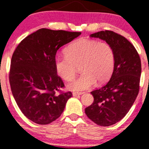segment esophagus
<instances>
[{
    "label": "esophagus",
    "instance_id": "1",
    "mask_svg": "<svg viewBox=\"0 0 149 149\" xmlns=\"http://www.w3.org/2000/svg\"><path fill=\"white\" fill-rule=\"evenodd\" d=\"M83 94V93L81 92V93H76V92H73V96H77V95H81Z\"/></svg>",
    "mask_w": 149,
    "mask_h": 149
}]
</instances>
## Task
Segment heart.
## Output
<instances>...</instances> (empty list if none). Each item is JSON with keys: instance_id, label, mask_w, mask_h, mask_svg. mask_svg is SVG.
Listing matches in <instances>:
<instances>
[{"instance_id": "obj_1", "label": "heart", "mask_w": 149, "mask_h": 149, "mask_svg": "<svg viewBox=\"0 0 149 149\" xmlns=\"http://www.w3.org/2000/svg\"><path fill=\"white\" fill-rule=\"evenodd\" d=\"M66 56H56L54 67L62 79L71 81L80 67L82 74L68 85L72 91L91 88L97 81L103 83L110 78L114 67L115 56L112 47L107 42L79 39L64 49Z\"/></svg>"}]
</instances>
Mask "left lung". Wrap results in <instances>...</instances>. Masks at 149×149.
I'll use <instances>...</instances> for the list:
<instances>
[{
	"label": "left lung",
	"mask_w": 149,
	"mask_h": 149,
	"mask_svg": "<svg viewBox=\"0 0 149 149\" xmlns=\"http://www.w3.org/2000/svg\"><path fill=\"white\" fill-rule=\"evenodd\" d=\"M90 37L105 41L112 47L115 56L110 79L102 88L91 93L94 101L85 109L90 120L97 125L107 127L125 117L138 95L141 59L133 45L112 31H100Z\"/></svg>",
	"instance_id": "obj_1"
}]
</instances>
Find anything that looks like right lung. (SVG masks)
I'll use <instances>...</instances> for the list:
<instances>
[{"instance_id": "right-lung-1", "label": "right lung", "mask_w": 149, "mask_h": 149, "mask_svg": "<svg viewBox=\"0 0 149 149\" xmlns=\"http://www.w3.org/2000/svg\"><path fill=\"white\" fill-rule=\"evenodd\" d=\"M81 32L42 28L21 41L11 58L9 81L16 103L27 118L47 125L61 116L71 92L63 93L57 75V50ZM57 92H60L59 94Z\"/></svg>"}]
</instances>
